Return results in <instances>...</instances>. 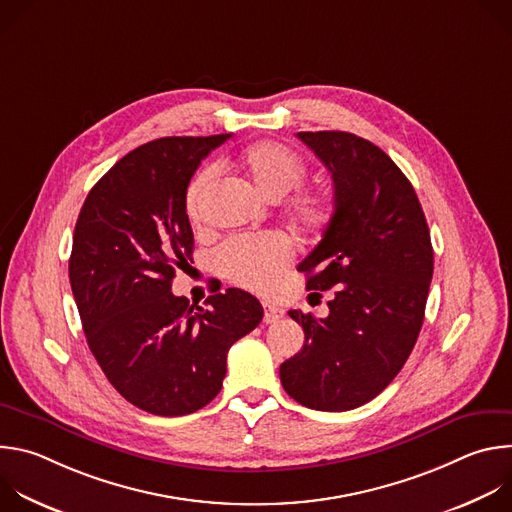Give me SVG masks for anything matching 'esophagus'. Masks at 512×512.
Segmentation results:
<instances>
[{"mask_svg":"<svg viewBox=\"0 0 512 512\" xmlns=\"http://www.w3.org/2000/svg\"><path fill=\"white\" fill-rule=\"evenodd\" d=\"M283 310L281 308H277V306H273V304H263V322L265 324H275V322H279L281 318H283Z\"/></svg>","mask_w":512,"mask_h":512,"instance_id":"obj_1","label":"esophagus"}]
</instances>
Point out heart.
Instances as JSON below:
<instances>
[{"label": "heart", "mask_w": 512, "mask_h": 512, "mask_svg": "<svg viewBox=\"0 0 512 512\" xmlns=\"http://www.w3.org/2000/svg\"><path fill=\"white\" fill-rule=\"evenodd\" d=\"M237 168L269 200H281L291 190L289 216L302 231H318L326 225L330 204L318 188L300 186L308 174L304 158L277 141H257L237 158ZM216 170L206 166L188 182L184 208L192 221H198L204 200L212 188ZM291 247L277 235H243L229 239L214 253V265L229 281L251 289L269 291L285 273Z\"/></svg>", "instance_id": "1"}]
</instances>
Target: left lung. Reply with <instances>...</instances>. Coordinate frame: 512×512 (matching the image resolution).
<instances>
[{"label":"left lung","mask_w":512,"mask_h":512,"mask_svg":"<svg viewBox=\"0 0 512 512\" xmlns=\"http://www.w3.org/2000/svg\"><path fill=\"white\" fill-rule=\"evenodd\" d=\"M334 180V214L298 265L308 289H334L330 314L289 310L304 348L279 367L285 393L318 411L375 399L403 369L425 314L433 249L417 194L375 143L346 131H300Z\"/></svg>","instance_id":"1"}]
</instances>
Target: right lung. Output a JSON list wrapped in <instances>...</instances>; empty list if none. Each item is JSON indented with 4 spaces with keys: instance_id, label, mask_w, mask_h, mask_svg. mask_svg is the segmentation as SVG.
Returning a JSON list of instances; mask_svg holds the SVG:
<instances>
[{
    "instance_id": "obj_1",
    "label": "right lung",
    "mask_w": 512,
    "mask_h": 512,
    "mask_svg": "<svg viewBox=\"0 0 512 512\" xmlns=\"http://www.w3.org/2000/svg\"><path fill=\"white\" fill-rule=\"evenodd\" d=\"M231 135L162 137L121 158L89 192L68 277L93 356L131 405L164 417L208 405L229 348L263 318L237 287L206 308L172 294L194 235L184 194L200 162Z\"/></svg>"
}]
</instances>
